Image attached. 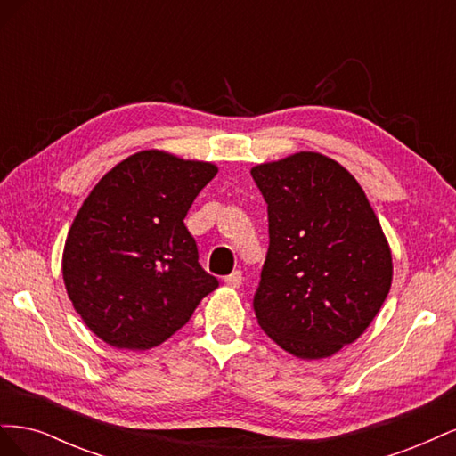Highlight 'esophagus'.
Listing matches in <instances>:
<instances>
[{"label": "esophagus", "mask_w": 456, "mask_h": 456, "mask_svg": "<svg viewBox=\"0 0 456 456\" xmlns=\"http://www.w3.org/2000/svg\"><path fill=\"white\" fill-rule=\"evenodd\" d=\"M241 281H243V273L240 270H233L230 275H226V278H224V283L228 287H233V289L240 287Z\"/></svg>", "instance_id": "obj_1"}]
</instances>
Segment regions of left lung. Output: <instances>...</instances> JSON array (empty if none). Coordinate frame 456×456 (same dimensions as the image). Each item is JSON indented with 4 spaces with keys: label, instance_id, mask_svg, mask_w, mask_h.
Returning <instances> with one entry per match:
<instances>
[{
    "label": "left lung",
    "instance_id": "1",
    "mask_svg": "<svg viewBox=\"0 0 456 456\" xmlns=\"http://www.w3.org/2000/svg\"><path fill=\"white\" fill-rule=\"evenodd\" d=\"M270 245L253 310L289 354L322 360L362 337L392 285V255L365 191L340 163L300 151L251 169Z\"/></svg>",
    "mask_w": 456,
    "mask_h": 456
}]
</instances>
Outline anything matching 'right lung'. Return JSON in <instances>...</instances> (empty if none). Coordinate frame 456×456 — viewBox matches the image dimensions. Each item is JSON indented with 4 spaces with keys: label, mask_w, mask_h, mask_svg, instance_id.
<instances>
[{
    "label": "right lung",
    "mask_w": 456,
    "mask_h": 456,
    "mask_svg": "<svg viewBox=\"0 0 456 456\" xmlns=\"http://www.w3.org/2000/svg\"><path fill=\"white\" fill-rule=\"evenodd\" d=\"M215 175L213 163L144 150L108 171L81 205L64 245V285L110 346H158L218 287L184 226Z\"/></svg>",
    "instance_id": "1"
}]
</instances>
